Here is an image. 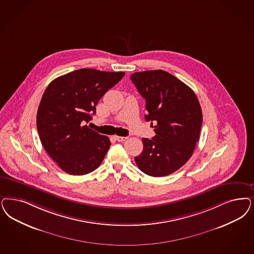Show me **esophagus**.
<instances>
[{
	"label": "esophagus",
	"instance_id": "esophagus-1",
	"mask_svg": "<svg viewBox=\"0 0 254 254\" xmlns=\"http://www.w3.org/2000/svg\"><path fill=\"white\" fill-rule=\"evenodd\" d=\"M127 139V137H121V136H115V140L118 141H124Z\"/></svg>",
	"mask_w": 254,
	"mask_h": 254
}]
</instances>
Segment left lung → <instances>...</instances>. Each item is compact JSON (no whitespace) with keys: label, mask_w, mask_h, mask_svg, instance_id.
<instances>
[{"label":"left lung","mask_w":254,"mask_h":254,"mask_svg":"<svg viewBox=\"0 0 254 254\" xmlns=\"http://www.w3.org/2000/svg\"><path fill=\"white\" fill-rule=\"evenodd\" d=\"M130 79L145 99V120L156 125V135L142 138L143 150L135 158L136 164L154 177L171 175L190 158L199 140V100L187 84L164 70L136 72Z\"/></svg>","instance_id":"left-lung-1"}]
</instances>
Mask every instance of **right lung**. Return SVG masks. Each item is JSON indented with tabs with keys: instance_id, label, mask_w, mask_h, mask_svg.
Segmentation results:
<instances>
[{
	"instance_id": "obj_1",
	"label": "right lung",
	"mask_w": 254,
	"mask_h": 254,
	"mask_svg": "<svg viewBox=\"0 0 254 254\" xmlns=\"http://www.w3.org/2000/svg\"><path fill=\"white\" fill-rule=\"evenodd\" d=\"M124 76V72L81 68L53 79L45 90L37 131L46 152L65 173L87 175L103 161L111 140L85 124L96 114L99 99Z\"/></svg>"
}]
</instances>
